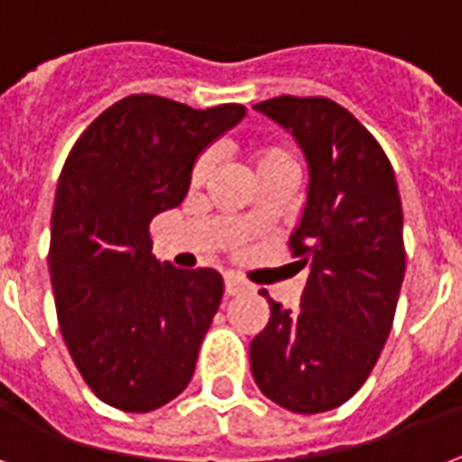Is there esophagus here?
I'll use <instances>...</instances> for the list:
<instances>
[{
  "mask_svg": "<svg viewBox=\"0 0 462 462\" xmlns=\"http://www.w3.org/2000/svg\"><path fill=\"white\" fill-rule=\"evenodd\" d=\"M224 291H226V295L234 298V295H241V292L245 291V285L238 281V278H234V275H226V278H224Z\"/></svg>",
  "mask_w": 462,
  "mask_h": 462,
  "instance_id": "esophagus-1",
  "label": "esophagus"
}]
</instances>
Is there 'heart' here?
I'll return each instance as SVG.
<instances>
[{
	"label": "heart",
	"instance_id": "obj_1",
	"mask_svg": "<svg viewBox=\"0 0 462 462\" xmlns=\"http://www.w3.org/2000/svg\"><path fill=\"white\" fill-rule=\"evenodd\" d=\"M211 167V160L208 157H201V160L194 164V180H201L204 174ZM251 167H254L255 180L263 177V174H271V171L278 170H295L292 164V157L282 147H254L251 150Z\"/></svg>",
	"mask_w": 462,
	"mask_h": 462
}]
</instances>
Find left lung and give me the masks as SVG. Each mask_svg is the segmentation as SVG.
I'll return each instance as SVG.
<instances>
[{
  "label": "left lung",
  "instance_id": "left-lung-1",
  "mask_svg": "<svg viewBox=\"0 0 462 462\" xmlns=\"http://www.w3.org/2000/svg\"><path fill=\"white\" fill-rule=\"evenodd\" d=\"M300 144L308 199L291 234L308 268L300 308L268 298L271 319L251 342L258 389L295 413L352 399L392 332L406 251L396 177L365 125L329 97H271L254 106Z\"/></svg>",
  "mask_w": 462,
  "mask_h": 462
}]
</instances>
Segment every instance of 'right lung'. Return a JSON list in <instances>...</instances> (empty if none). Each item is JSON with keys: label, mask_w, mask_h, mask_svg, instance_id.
I'll use <instances>...</instances> for the list:
<instances>
[{"label": "right lung", "mask_w": 462, "mask_h": 462, "mask_svg": "<svg viewBox=\"0 0 462 462\" xmlns=\"http://www.w3.org/2000/svg\"><path fill=\"white\" fill-rule=\"evenodd\" d=\"M245 117V107H197L127 96L88 125L60 171L51 217L53 298L80 376L107 406L147 413L177 399L224 281L152 255L150 224L180 207L199 154Z\"/></svg>", "instance_id": "add662e5"}]
</instances>
